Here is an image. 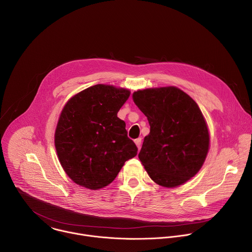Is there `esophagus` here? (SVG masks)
<instances>
[{
	"label": "esophagus",
	"mask_w": 252,
	"mask_h": 252,
	"mask_svg": "<svg viewBox=\"0 0 252 252\" xmlns=\"http://www.w3.org/2000/svg\"><path fill=\"white\" fill-rule=\"evenodd\" d=\"M134 142H135V144H136V146H137V148L139 149L140 147H141V138L140 137H138V138H136L135 140H134Z\"/></svg>",
	"instance_id": "esophagus-1"
}]
</instances>
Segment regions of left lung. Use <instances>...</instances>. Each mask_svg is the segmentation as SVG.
<instances>
[{
    "mask_svg": "<svg viewBox=\"0 0 252 252\" xmlns=\"http://www.w3.org/2000/svg\"><path fill=\"white\" fill-rule=\"evenodd\" d=\"M132 99L150 126L138 153L147 174L167 188L186 183L202 168L210 148L199 106L174 86L138 90Z\"/></svg>",
    "mask_w": 252,
    "mask_h": 252,
    "instance_id": "1",
    "label": "left lung"
}]
</instances>
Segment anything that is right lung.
I'll return each mask as SVG.
<instances>
[{"label": "right lung", "mask_w": 252, "mask_h": 252, "mask_svg": "<svg viewBox=\"0 0 252 252\" xmlns=\"http://www.w3.org/2000/svg\"><path fill=\"white\" fill-rule=\"evenodd\" d=\"M129 95L127 89L98 84L65 104L54 143L62 168L76 184L91 190L104 188L137 154L126 123L118 118Z\"/></svg>", "instance_id": "add662e5"}]
</instances>
